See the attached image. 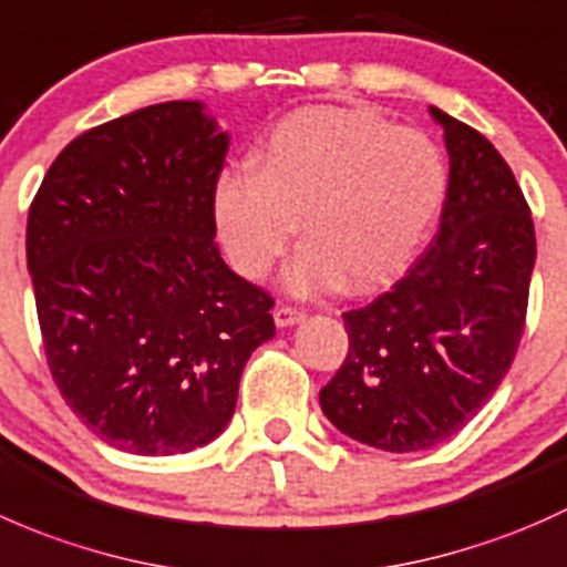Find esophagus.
Instances as JSON below:
<instances>
[{"label": "esophagus", "instance_id": "esophagus-1", "mask_svg": "<svg viewBox=\"0 0 567 567\" xmlns=\"http://www.w3.org/2000/svg\"><path fill=\"white\" fill-rule=\"evenodd\" d=\"M272 319H276L278 327H291V324H300L302 319H306V313L289 306H278L276 311H272Z\"/></svg>", "mask_w": 567, "mask_h": 567}]
</instances>
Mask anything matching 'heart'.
Returning <instances> with one entry per match:
<instances>
[{"instance_id":"heart-1","label":"heart","mask_w":567,"mask_h":567,"mask_svg":"<svg viewBox=\"0 0 567 567\" xmlns=\"http://www.w3.org/2000/svg\"><path fill=\"white\" fill-rule=\"evenodd\" d=\"M447 190L440 147L414 127L360 109L311 106L286 114L256 150L254 168L215 185V226L240 276L270 272L300 218L306 243L286 267L297 297L338 281L371 291L417 254Z\"/></svg>"}]
</instances>
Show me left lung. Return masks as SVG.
<instances>
[{"label": "left lung", "instance_id": "8db88e82", "mask_svg": "<svg viewBox=\"0 0 567 567\" xmlns=\"http://www.w3.org/2000/svg\"><path fill=\"white\" fill-rule=\"evenodd\" d=\"M451 157L440 235L371 306L343 313L349 354L319 393L341 434L414 453L458 434L516 358L535 226L511 166L475 127L431 106Z\"/></svg>", "mask_w": 567, "mask_h": 567}]
</instances>
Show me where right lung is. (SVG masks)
I'll list each match as a JSON object with an SVG mask.
<instances>
[{"mask_svg": "<svg viewBox=\"0 0 567 567\" xmlns=\"http://www.w3.org/2000/svg\"><path fill=\"white\" fill-rule=\"evenodd\" d=\"M226 150L202 101L155 103L73 138L29 207L49 369L116 451L174 456L213 442L245 363L276 336L272 297L213 243Z\"/></svg>", "mask_w": 567, "mask_h": 567, "instance_id": "obj_1", "label": "right lung"}]
</instances>
